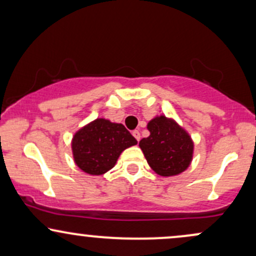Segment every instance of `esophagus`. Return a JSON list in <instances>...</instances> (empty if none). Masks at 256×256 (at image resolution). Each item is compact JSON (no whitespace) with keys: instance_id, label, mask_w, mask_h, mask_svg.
Returning a JSON list of instances; mask_svg holds the SVG:
<instances>
[{"instance_id":"esophagus-1","label":"esophagus","mask_w":256,"mask_h":256,"mask_svg":"<svg viewBox=\"0 0 256 256\" xmlns=\"http://www.w3.org/2000/svg\"><path fill=\"white\" fill-rule=\"evenodd\" d=\"M132 134H134V137L136 138L137 140H140V131H138V130H134V132H132Z\"/></svg>"}]
</instances>
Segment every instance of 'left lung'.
Wrapping results in <instances>:
<instances>
[{
  "label": "left lung",
  "mask_w": 256,
  "mask_h": 256,
  "mask_svg": "<svg viewBox=\"0 0 256 256\" xmlns=\"http://www.w3.org/2000/svg\"><path fill=\"white\" fill-rule=\"evenodd\" d=\"M150 134L140 140L146 162L158 176L171 177L184 172L192 161L194 142L176 120L158 116L146 125Z\"/></svg>",
  "instance_id": "8db88e82"
}]
</instances>
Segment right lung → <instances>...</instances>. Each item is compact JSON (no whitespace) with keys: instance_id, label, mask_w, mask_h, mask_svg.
I'll use <instances>...</instances> for the list:
<instances>
[{"instance_id":"add662e5","label":"right lung","mask_w":256,"mask_h":256,"mask_svg":"<svg viewBox=\"0 0 256 256\" xmlns=\"http://www.w3.org/2000/svg\"><path fill=\"white\" fill-rule=\"evenodd\" d=\"M137 140L122 124L98 118L76 132L72 138V154L82 171L101 176L114 167L126 148Z\"/></svg>"}]
</instances>
